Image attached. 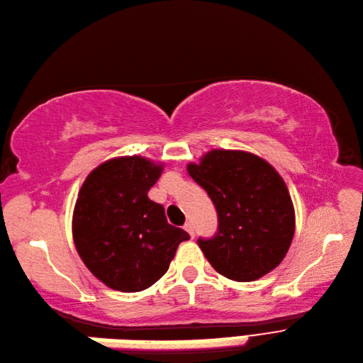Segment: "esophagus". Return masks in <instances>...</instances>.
Returning <instances> with one entry per match:
<instances>
[{
    "instance_id": "1",
    "label": "esophagus",
    "mask_w": 363,
    "mask_h": 363,
    "mask_svg": "<svg viewBox=\"0 0 363 363\" xmlns=\"http://www.w3.org/2000/svg\"><path fill=\"white\" fill-rule=\"evenodd\" d=\"M184 228H185V231H189V235L193 238L194 236V225H193V222L191 220H187L184 224Z\"/></svg>"
}]
</instances>
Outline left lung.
<instances>
[{
	"instance_id": "8db88e82",
	"label": "left lung",
	"mask_w": 363,
	"mask_h": 363,
	"mask_svg": "<svg viewBox=\"0 0 363 363\" xmlns=\"http://www.w3.org/2000/svg\"><path fill=\"white\" fill-rule=\"evenodd\" d=\"M187 170L218 213L216 233L198 239L211 267L238 282L274 270L294 235L293 202L279 173L259 156L236 150H213Z\"/></svg>"
}]
</instances>
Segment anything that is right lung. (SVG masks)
Masks as SVG:
<instances>
[{"label":"right lung","mask_w":363,"mask_h":363,"mask_svg":"<svg viewBox=\"0 0 363 363\" xmlns=\"http://www.w3.org/2000/svg\"><path fill=\"white\" fill-rule=\"evenodd\" d=\"M161 172L141 156L118 157L93 170L79 190L73 240L91 274L113 290L152 286L169 270L178 245L190 239L147 196Z\"/></svg>","instance_id":"obj_1"}]
</instances>
